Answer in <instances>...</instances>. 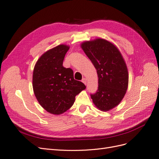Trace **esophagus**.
I'll use <instances>...</instances> for the list:
<instances>
[{
	"label": "esophagus",
	"instance_id": "obj_1",
	"mask_svg": "<svg viewBox=\"0 0 159 159\" xmlns=\"http://www.w3.org/2000/svg\"><path fill=\"white\" fill-rule=\"evenodd\" d=\"M82 82H83L85 85L87 84V79H86V78H83V79H82Z\"/></svg>",
	"mask_w": 159,
	"mask_h": 159
}]
</instances>
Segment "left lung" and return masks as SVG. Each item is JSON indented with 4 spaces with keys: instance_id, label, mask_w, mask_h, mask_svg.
I'll use <instances>...</instances> for the list:
<instances>
[{
    "instance_id": "obj_1",
    "label": "left lung",
    "mask_w": 159,
    "mask_h": 159,
    "mask_svg": "<svg viewBox=\"0 0 159 159\" xmlns=\"http://www.w3.org/2000/svg\"><path fill=\"white\" fill-rule=\"evenodd\" d=\"M81 46L97 70L98 88L91 98L96 107L107 111L119 105L126 93V64L117 47L104 39L85 42Z\"/></svg>"
}]
</instances>
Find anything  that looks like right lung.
Returning <instances> with one entry per match:
<instances>
[{"label": "right lung", "instance_id": "add662e5", "mask_svg": "<svg viewBox=\"0 0 159 159\" xmlns=\"http://www.w3.org/2000/svg\"><path fill=\"white\" fill-rule=\"evenodd\" d=\"M69 46L61 44L45 52L34 66L32 77L34 93L48 112L60 115L69 109L75 96L86 88L74 78V71L63 66Z\"/></svg>", "mask_w": 159, "mask_h": 159}]
</instances>
